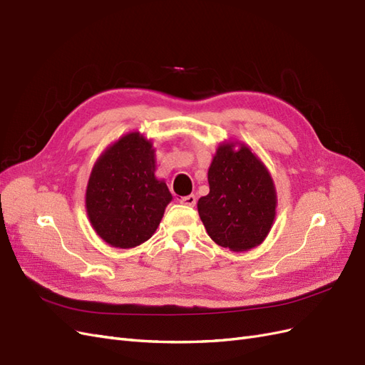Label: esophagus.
<instances>
[{
	"instance_id": "34e87169",
	"label": "esophagus",
	"mask_w": 365,
	"mask_h": 365,
	"mask_svg": "<svg viewBox=\"0 0 365 365\" xmlns=\"http://www.w3.org/2000/svg\"><path fill=\"white\" fill-rule=\"evenodd\" d=\"M180 202H181V204H184V205H190V207H193V205L196 204V196H195V195H187V196H182L181 200H180Z\"/></svg>"
}]
</instances>
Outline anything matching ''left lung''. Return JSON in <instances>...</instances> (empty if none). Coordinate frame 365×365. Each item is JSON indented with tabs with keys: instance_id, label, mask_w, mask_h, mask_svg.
<instances>
[{
	"instance_id": "1",
	"label": "left lung",
	"mask_w": 365,
	"mask_h": 365,
	"mask_svg": "<svg viewBox=\"0 0 365 365\" xmlns=\"http://www.w3.org/2000/svg\"><path fill=\"white\" fill-rule=\"evenodd\" d=\"M208 185L210 193L197 201L208 236L236 252L260 245L272 227L277 195L256 153L244 143L219 145L208 169Z\"/></svg>"
}]
</instances>
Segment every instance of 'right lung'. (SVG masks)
<instances>
[{
    "label": "right lung",
    "mask_w": 365,
    "mask_h": 365,
    "mask_svg": "<svg viewBox=\"0 0 365 365\" xmlns=\"http://www.w3.org/2000/svg\"><path fill=\"white\" fill-rule=\"evenodd\" d=\"M155 149L140 132L118 138L91 170L85 205L96 233L115 248L152 237L172 195L155 176Z\"/></svg>",
    "instance_id": "obj_1"
}]
</instances>
